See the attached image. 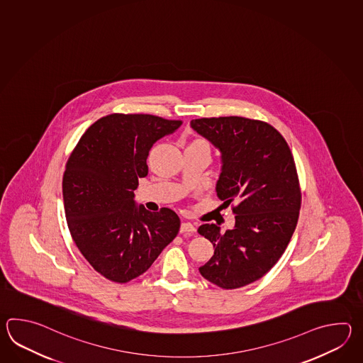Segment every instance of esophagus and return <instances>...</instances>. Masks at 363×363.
<instances>
[{"instance_id": "esophagus-1", "label": "esophagus", "mask_w": 363, "mask_h": 363, "mask_svg": "<svg viewBox=\"0 0 363 363\" xmlns=\"http://www.w3.org/2000/svg\"><path fill=\"white\" fill-rule=\"evenodd\" d=\"M196 228L192 223H188V222H183L180 225V233H194Z\"/></svg>"}]
</instances>
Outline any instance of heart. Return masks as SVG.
Listing matches in <instances>:
<instances>
[{"label":"heart","mask_w":363,"mask_h":363,"mask_svg":"<svg viewBox=\"0 0 363 363\" xmlns=\"http://www.w3.org/2000/svg\"><path fill=\"white\" fill-rule=\"evenodd\" d=\"M189 145H199V147H205L210 149V145H208V141H205V140L202 139L193 140L192 143H191Z\"/></svg>","instance_id":"b5f03b06"}]
</instances>
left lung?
Returning <instances> with one entry per match:
<instances>
[{
	"label": "left lung",
	"mask_w": 363,
	"mask_h": 363,
	"mask_svg": "<svg viewBox=\"0 0 363 363\" xmlns=\"http://www.w3.org/2000/svg\"><path fill=\"white\" fill-rule=\"evenodd\" d=\"M191 127L220 150L216 194L224 203L236 202L233 230L199 227L216 247L201 275L223 289L247 286L275 266L294 235L301 208L294 155L278 130L262 121L200 118Z\"/></svg>",
	"instance_id": "8db88e82"
}]
</instances>
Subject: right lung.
I'll use <instances>...</instances> for the list:
<instances>
[{
  "label": "right lung",
  "mask_w": 363,
  "mask_h": 363,
  "mask_svg": "<svg viewBox=\"0 0 363 363\" xmlns=\"http://www.w3.org/2000/svg\"><path fill=\"white\" fill-rule=\"evenodd\" d=\"M182 123L114 113L94 122L69 155L62 191L71 238L93 269L114 283L144 274L178 235L175 211L136 208L133 191L147 175L150 147Z\"/></svg>",
  "instance_id": "right-lung-1"
}]
</instances>
